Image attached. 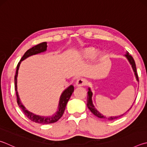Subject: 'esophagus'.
<instances>
[{
  "instance_id": "esophagus-1",
  "label": "esophagus",
  "mask_w": 147,
  "mask_h": 147,
  "mask_svg": "<svg viewBox=\"0 0 147 147\" xmlns=\"http://www.w3.org/2000/svg\"><path fill=\"white\" fill-rule=\"evenodd\" d=\"M87 84V80L84 78H79L76 82V85L77 87L84 86Z\"/></svg>"
}]
</instances>
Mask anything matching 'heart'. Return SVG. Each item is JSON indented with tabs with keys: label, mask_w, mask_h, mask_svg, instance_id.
<instances>
[{
	"label": "heart",
	"mask_w": 147,
	"mask_h": 147,
	"mask_svg": "<svg viewBox=\"0 0 147 147\" xmlns=\"http://www.w3.org/2000/svg\"><path fill=\"white\" fill-rule=\"evenodd\" d=\"M95 53V50L92 47H88L82 51L81 57L83 58H89Z\"/></svg>",
	"instance_id": "1"
}]
</instances>
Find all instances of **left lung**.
Returning <instances> with one entry per match:
<instances>
[{"instance_id": "obj_1", "label": "left lung", "mask_w": 147, "mask_h": 147, "mask_svg": "<svg viewBox=\"0 0 147 147\" xmlns=\"http://www.w3.org/2000/svg\"><path fill=\"white\" fill-rule=\"evenodd\" d=\"M125 57L127 58V59L129 60V62L130 63V64L132 65V69H133V70H134L136 77L137 80L139 82V78H138V73H137V71H136V63H135V61L134 60V58H133V57H132L131 55H129V52L127 53V54L125 55ZM92 92L90 91V89L89 88V91H88V93H87V107L89 108V109L90 111V112H91V113L93 114H94V115H95L96 116H97L98 118H101V119H108V120H114V119H118V118H120V117L123 116L124 114H125V113L123 114H122V115H120V116H111V117H109H109L107 118V117L103 116L102 114H101L100 113H99V112H98L96 110V109L95 108V107L94 106V105H93L92 101ZM135 101H136V100H135ZM132 106H133V105L127 111H129L130 109H131V108L132 107ZM127 112H126V113H127Z\"/></svg>"}]
</instances>
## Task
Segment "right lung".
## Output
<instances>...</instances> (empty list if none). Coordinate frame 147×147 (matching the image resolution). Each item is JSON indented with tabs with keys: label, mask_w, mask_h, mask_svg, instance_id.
I'll list each match as a JSON object with an SVG mask.
<instances>
[{
	"label": "right lung",
	"mask_w": 147,
	"mask_h": 147,
	"mask_svg": "<svg viewBox=\"0 0 147 147\" xmlns=\"http://www.w3.org/2000/svg\"><path fill=\"white\" fill-rule=\"evenodd\" d=\"M47 43L46 42H42L40 44H38L36 46L31 47V49H28L27 51H26L23 57L21 58L20 62H18V65L17 66V70H16L15 75V90L16 92V95H17V101L19 107L22 109L23 111L24 114L27 116V118H29L31 121L34 122L38 123L41 124H50L53 123L57 122L58 119H60L61 117L64 113L65 107L67 103L69 100L70 99L72 94L74 91V87L73 85H71L69 86L67 89H65L64 91L61 95L60 98V101H59V106H58V111L57 112L55 115L53 116H49V117H43V116H40L38 115H35L33 113H31L30 112H29L28 110H26V108L24 107L21 101H20V98L18 97V94L17 92V74H18V68H19V66L20 64L21 61L24 60L26 59V58L30 57L31 55L38 54V53L44 52L47 49Z\"/></svg>",
	"instance_id": "right-lung-1"
}]
</instances>
